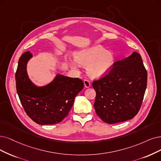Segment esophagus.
Listing matches in <instances>:
<instances>
[{"mask_svg":"<svg viewBox=\"0 0 161 161\" xmlns=\"http://www.w3.org/2000/svg\"><path fill=\"white\" fill-rule=\"evenodd\" d=\"M84 86L86 87H90L91 86V84H90V81L87 80H85L84 81Z\"/></svg>","mask_w":161,"mask_h":161,"instance_id":"esophagus-1","label":"esophagus"}]
</instances>
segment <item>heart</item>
Wrapping results in <instances>:
<instances>
[{
	"instance_id": "1",
	"label": "heart",
	"mask_w": 161,
	"mask_h": 161,
	"mask_svg": "<svg viewBox=\"0 0 161 161\" xmlns=\"http://www.w3.org/2000/svg\"><path fill=\"white\" fill-rule=\"evenodd\" d=\"M75 61L82 65H87V74L93 77H99L109 71L114 62V56L109 51L100 46L81 50L75 54ZM71 69L78 68L74 61H69Z\"/></svg>"
}]
</instances>
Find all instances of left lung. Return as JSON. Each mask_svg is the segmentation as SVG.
I'll return each mask as SVG.
<instances>
[{
    "label": "left lung",
    "mask_w": 161,
    "mask_h": 161,
    "mask_svg": "<svg viewBox=\"0 0 161 161\" xmlns=\"http://www.w3.org/2000/svg\"><path fill=\"white\" fill-rule=\"evenodd\" d=\"M147 84V72L139 53L115 62L108 74L93 81L97 115L108 124L131 119L141 108Z\"/></svg>",
    "instance_id": "1"
}]
</instances>
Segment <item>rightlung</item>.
I'll list each match as a JSON object with an SVG mask.
<instances>
[{"label": "right lung", "mask_w": 161, "mask_h": 161, "mask_svg": "<svg viewBox=\"0 0 161 161\" xmlns=\"http://www.w3.org/2000/svg\"><path fill=\"white\" fill-rule=\"evenodd\" d=\"M32 56L26 52L20 56L16 71V91L27 115L40 125L60 123L68 115L74 99L84 88L78 77L56 75L53 81L44 87H36L28 79L26 64Z\"/></svg>", "instance_id": "add662e5"}]
</instances>
